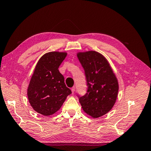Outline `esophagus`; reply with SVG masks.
<instances>
[{
  "label": "esophagus",
  "mask_w": 151,
  "mask_h": 151,
  "mask_svg": "<svg viewBox=\"0 0 151 151\" xmlns=\"http://www.w3.org/2000/svg\"><path fill=\"white\" fill-rule=\"evenodd\" d=\"M75 90H76V88L75 87H73V88H71V92H72L73 94L74 93V92H75Z\"/></svg>",
  "instance_id": "34e87169"
}]
</instances>
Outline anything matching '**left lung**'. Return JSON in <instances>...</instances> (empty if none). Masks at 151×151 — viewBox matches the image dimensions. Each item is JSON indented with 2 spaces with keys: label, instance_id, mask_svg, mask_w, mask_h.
Listing matches in <instances>:
<instances>
[{
  "label": "left lung",
  "instance_id": "obj_1",
  "mask_svg": "<svg viewBox=\"0 0 151 151\" xmlns=\"http://www.w3.org/2000/svg\"><path fill=\"white\" fill-rule=\"evenodd\" d=\"M78 58L85 71L88 90L78 96L84 112L93 118L101 117L112 109L117 97L119 85L109 63L95 51L80 52Z\"/></svg>",
  "mask_w": 151,
  "mask_h": 151
}]
</instances>
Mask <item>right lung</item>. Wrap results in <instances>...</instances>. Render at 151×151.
I'll use <instances>...</instances> for the list:
<instances>
[{
	"mask_svg": "<svg viewBox=\"0 0 151 151\" xmlns=\"http://www.w3.org/2000/svg\"><path fill=\"white\" fill-rule=\"evenodd\" d=\"M65 52H52L41 57L37 63L28 88L29 102L40 114L48 116L62 107L71 93L58 68L65 59Z\"/></svg>",
	"mask_w": 151,
	"mask_h": 151,
	"instance_id": "right-lung-1",
	"label": "right lung"
}]
</instances>
